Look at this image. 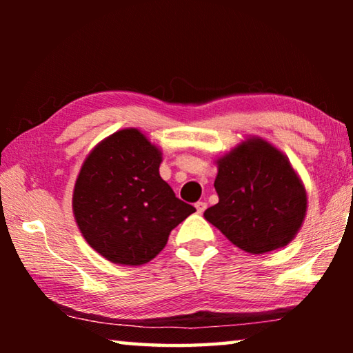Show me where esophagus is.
<instances>
[{
    "mask_svg": "<svg viewBox=\"0 0 353 353\" xmlns=\"http://www.w3.org/2000/svg\"><path fill=\"white\" fill-rule=\"evenodd\" d=\"M194 207H196V212H198L199 214H202V213L205 212V208H207V202L199 201V202H196Z\"/></svg>",
    "mask_w": 353,
    "mask_h": 353,
    "instance_id": "obj_1",
    "label": "esophagus"
}]
</instances>
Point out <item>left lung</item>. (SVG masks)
Segmentation results:
<instances>
[{
    "mask_svg": "<svg viewBox=\"0 0 353 353\" xmlns=\"http://www.w3.org/2000/svg\"><path fill=\"white\" fill-rule=\"evenodd\" d=\"M214 190L219 202L204 216L250 254L283 248L301 229L305 188L285 155L261 139H250L218 160Z\"/></svg>",
    "mask_w": 353,
    "mask_h": 353,
    "instance_id": "8db88e82",
    "label": "left lung"
}]
</instances>
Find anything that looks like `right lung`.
Wrapping results in <instances>:
<instances>
[{"label": "right lung", "instance_id": "1", "mask_svg": "<svg viewBox=\"0 0 353 353\" xmlns=\"http://www.w3.org/2000/svg\"><path fill=\"white\" fill-rule=\"evenodd\" d=\"M162 152L137 129L118 130L83 162L73 212L87 243L112 263L137 266L166 246L196 212L159 174Z\"/></svg>", "mask_w": 353, "mask_h": 353}]
</instances>
